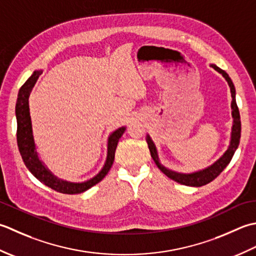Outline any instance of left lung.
<instances>
[{"mask_svg": "<svg viewBox=\"0 0 256 256\" xmlns=\"http://www.w3.org/2000/svg\"><path fill=\"white\" fill-rule=\"evenodd\" d=\"M213 68H214L216 72L222 74V76L226 78L228 86H230L231 90V96H232V117H233V127H232V134H231V142L230 146H228V149L224 152L222 157L216 161L212 166H208V168L194 172V174H178V172L171 171L169 169L164 168V166H161L159 162V158H158V154H157V149H156V146L152 142V140L149 137V134L147 136V144L150 150V154L152 157L154 161L157 164L158 168L164 172V174L168 176V178L174 180L178 184H184V186H206L208 184H210L211 181L214 180L216 176L221 174V172L226 168V166L230 164V161L233 157L234 152L238 147L240 144V138H241V120H240V112L236 105V88H234L233 82L231 80V78L228 77L226 72L223 70L218 68L216 65H211Z\"/></svg>", "mask_w": 256, "mask_h": 256, "instance_id": "obj_1", "label": "left lung"}]
</instances>
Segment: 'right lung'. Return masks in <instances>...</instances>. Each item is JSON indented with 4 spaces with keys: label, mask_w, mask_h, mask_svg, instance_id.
I'll return each instance as SVG.
<instances>
[{
    "label": "right lung",
    "mask_w": 256,
    "mask_h": 256,
    "mask_svg": "<svg viewBox=\"0 0 256 256\" xmlns=\"http://www.w3.org/2000/svg\"><path fill=\"white\" fill-rule=\"evenodd\" d=\"M42 70H35L32 76L26 80L23 86L20 88L16 106H15V114H16L18 120V130H16V139L20 154L22 156V159L30 174H32L36 179L43 182L45 186H50L57 192L65 194H82L86 190L90 189L92 186L97 184L100 182L110 170L114 159V151H116L119 139L124 132L126 128L122 127L118 128L116 132H114L108 138V154L105 166L97 176H94L92 179L82 182V184H72V182L60 180L55 176L52 172L44 166L40 160L38 152H36V147L33 138V130L32 122H30V107H28V97L35 85L36 80H38Z\"/></svg>",
    "instance_id": "obj_1"
}]
</instances>
